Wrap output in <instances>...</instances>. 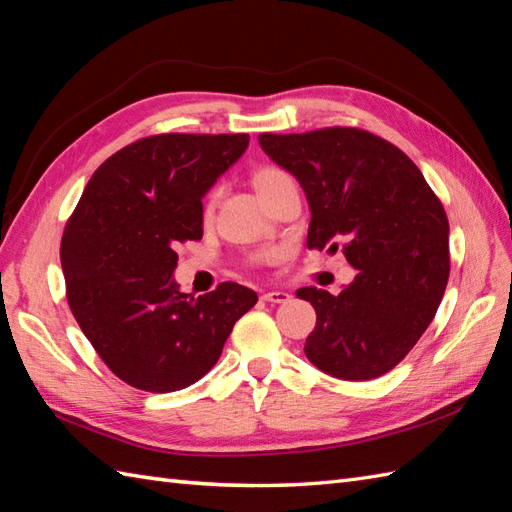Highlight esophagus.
I'll return each mask as SVG.
<instances>
[{"label":"esophagus","instance_id":"obj_1","mask_svg":"<svg viewBox=\"0 0 512 512\" xmlns=\"http://www.w3.org/2000/svg\"><path fill=\"white\" fill-rule=\"evenodd\" d=\"M261 299H264L266 303H277V305H283V303H288L292 296L288 294V292H281V290H275V292H266L264 296H261Z\"/></svg>","mask_w":512,"mask_h":512}]
</instances>
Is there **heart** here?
<instances>
[{
  "label": "heart",
  "mask_w": 512,
  "mask_h": 512,
  "mask_svg": "<svg viewBox=\"0 0 512 512\" xmlns=\"http://www.w3.org/2000/svg\"><path fill=\"white\" fill-rule=\"evenodd\" d=\"M288 178H290L288 172H283L281 168H272V165H266V168H259L253 174V185L257 189V194L266 200L283 181H288ZM213 200H216V192H211L207 196V200H205V213L211 211Z\"/></svg>",
  "instance_id": "1"
}]
</instances>
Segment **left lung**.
Here are the masks:
<instances>
[{"instance_id":"obj_1","label":"left lung","mask_w":512,"mask_h":512,"mask_svg":"<svg viewBox=\"0 0 512 512\" xmlns=\"http://www.w3.org/2000/svg\"><path fill=\"white\" fill-rule=\"evenodd\" d=\"M259 146L296 176L310 202L307 248L342 253L358 270L338 296L296 290L316 310L305 355L349 382L395 368L441 305L449 279V222L421 170L390 141L334 126L261 133Z\"/></svg>"}]
</instances>
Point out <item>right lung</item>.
Segmentation results:
<instances>
[{
    "instance_id": "add662e5",
    "label": "right lung",
    "mask_w": 512,
    "mask_h": 512,
    "mask_svg": "<svg viewBox=\"0 0 512 512\" xmlns=\"http://www.w3.org/2000/svg\"><path fill=\"white\" fill-rule=\"evenodd\" d=\"M246 148V133L139 139L93 172L65 224L69 310L128 386L174 392L198 382L257 303L240 283L194 296L172 277L176 246L202 240V196Z\"/></svg>"
}]
</instances>
